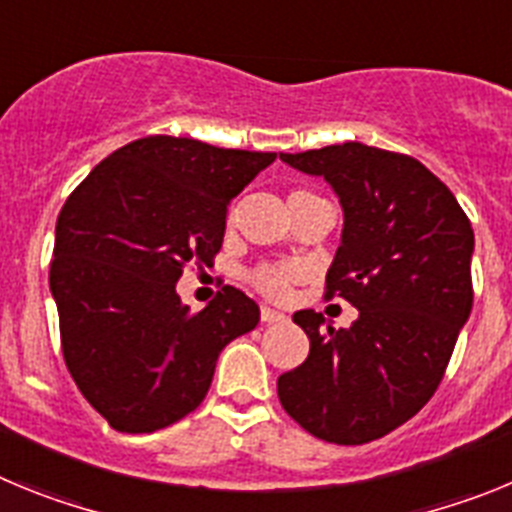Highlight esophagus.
Returning a JSON list of instances; mask_svg holds the SVG:
<instances>
[{
	"instance_id": "34e87169",
	"label": "esophagus",
	"mask_w": 512,
	"mask_h": 512,
	"mask_svg": "<svg viewBox=\"0 0 512 512\" xmlns=\"http://www.w3.org/2000/svg\"><path fill=\"white\" fill-rule=\"evenodd\" d=\"M287 318V315H284V312H279V310H274V307H261V320H264V323H282V320Z\"/></svg>"
}]
</instances>
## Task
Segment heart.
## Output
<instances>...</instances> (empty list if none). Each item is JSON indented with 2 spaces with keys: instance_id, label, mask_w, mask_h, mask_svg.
I'll return each mask as SVG.
<instances>
[{
  "instance_id": "1",
  "label": "heart",
  "mask_w": 512,
  "mask_h": 512,
  "mask_svg": "<svg viewBox=\"0 0 512 512\" xmlns=\"http://www.w3.org/2000/svg\"><path fill=\"white\" fill-rule=\"evenodd\" d=\"M295 194H307V192H295ZM292 194V197H295ZM292 274L295 271L289 269V266H261L251 274L253 287L264 292L266 297H284L289 289V282H292Z\"/></svg>"
}]
</instances>
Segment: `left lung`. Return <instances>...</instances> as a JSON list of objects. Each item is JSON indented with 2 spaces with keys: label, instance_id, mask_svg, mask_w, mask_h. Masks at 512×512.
I'll list each match as a JSON object with an SVG mask.
<instances>
[{
  "label": "left lung",
  "instance_id": "obj_1",
  "mask_svg": "<svg viewBox=\"0 0 512 512\" xmlns=\"http://www.w3.org/2000/svg\"><path fill=\"white\" fill-rule=\"evenodd\" d=\"M320 176L343 210L328 297L359 310L351 328L295 312L310 354L277 379L282 408L312 436L356 446L387 436L431 400L472 312L474 230L420 161L364 143L279 153Z\"/></svg>",
  "mask_w": 512,
  "mask_h": 512
}]
</instances>
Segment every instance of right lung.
Returning a JSON list of instances; mask_svg holds the SVG:
<instances>
[{"mask_svg":"<svg viewBox=\"0 0 512 512\" xmlns=\"http://www.w3.org/2000/svg\"><path fill=\"white\" fill-rule=\"evenodd\" d=\"M274 158L151 135L104 158L63 205L51 264L63 359L115 431L151 433L192 413L220 351L259 323L241 289L189 312L176 282L192 261L212 264L230 200Z\"/></svg>","mask_w":512,"mask_h":512,"instance_id":"add662e5","label":"right lung"}]
</instances>
